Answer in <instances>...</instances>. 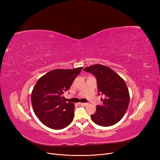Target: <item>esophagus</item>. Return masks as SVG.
<instances>
[{
  "instance_id": "1",
  "label": "esophagus",
  "mask_w": 160,
  "mask_h": 160,
  "mask_svg": "<svg viewBox=\"0 0 160 160\" xmlns=\"http://www.w3.org/2000/svg\"><path fill=\"white\" fill-rule=\"evenodd\" d=\"M79 104L80 105H81V106H87V103H82V102H80L79 103Z\"/></svg>"
}]
</instances>
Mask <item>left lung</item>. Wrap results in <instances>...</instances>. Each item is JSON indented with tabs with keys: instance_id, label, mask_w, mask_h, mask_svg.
I'll list each match as a JSON object with an SVG mask.
<instances>
[{
	"instance_id": "8db88e82",
	"label": "left lung",
	"mask_w": 160,
	"mask_h": 160,
	"mask_svg": "<svg viewBox=\"0 0 160 160\" xmlns=\"http://www.w3.org/2000/svg\"><path fill=\"white\" fill-rule=\"evenodd\" d=\"M83 71L93 74L97 78L98 95H102V104L97 106L96 112L91 115L95 124L110 127L118 122L127 112L130 95L124 80L110 67L96 64L86 67Z\"/></svg>"
}]
</instances>
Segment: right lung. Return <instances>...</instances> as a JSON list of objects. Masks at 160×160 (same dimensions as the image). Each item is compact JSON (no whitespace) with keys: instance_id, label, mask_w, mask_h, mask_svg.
Instances as JSON below:
<instances>
[{"instance_id":"1","label":"right lung","mask_w":160,"mask_h":160,"mask_svg":"<svg viewBox=\"0 0 160 160\" xmlns=\"http://www.w3.org/2000/svg\"><path fill=\"white\" fill-rule=\"evenodd\" d=\"M82 67L54 69L41 77L33 87L31 101L40 121L50 128L60 130L73 120L74 104L65 102L62 95L68 91Z\"/></svg>"}]
</instances>
